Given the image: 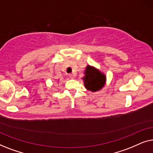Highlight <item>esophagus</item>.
I'll return each instance as SVG.
<instances>
[{
  "instance_id": "obj_1",
  "label": "esophagus",
  "mask_w": 153,
  "mask_h": 153,
  "mask_svg": "<svg viewBox=\"0 0 153 153\" xmlns=\"http://www.w3.org/2000/svg\"><path fill=\"white\" fill-rule=\"evenodd\" d=\"M69 76H70V79H74V74H69Z\"/></svg>"
}]
</instances>
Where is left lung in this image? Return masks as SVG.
<instances>
[{
    "mask_svg": "<svg viewBox=\"0 0 153 153\" xmlns=\"http://www.w3.org/2000/svg\"><path fill=\"white\" fill-rule=\"evenodd\" d=\"M83 74L84 76L81 79H83L84 87L88 91H99L106 84V75L95 67L88 65Z\"/></svg>",
    "mask_w": 153,
    "mask_h": 153,
    "instance_id": "obj_1",
    "label": "left lung"
}]
</instances>
